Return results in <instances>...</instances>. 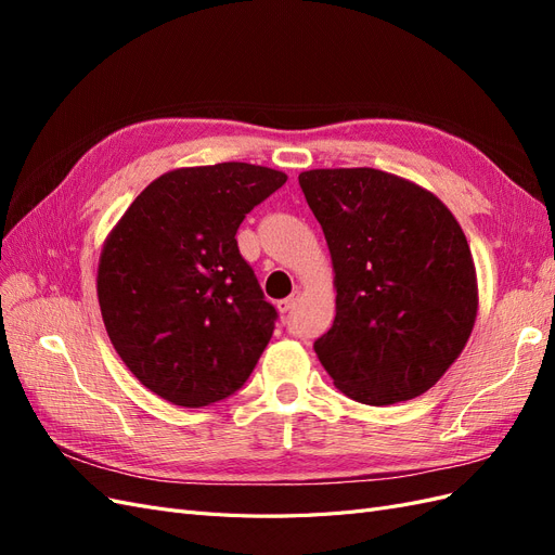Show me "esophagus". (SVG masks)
<instances>
[{
  "label": "esophagus",
  "mask_w": 555,
  "mask_h": 555,
  "mask_svg": "<svg viewBox=\"0 0 555 555\" xmlns=\"http://www.w3.org/2000/svg\"><path fill=\"white\" fill-rule=\"evenodd\" d=\"M298 298H300V292H294L289 298H282V300H278V310L284 314V312H292L294 308H296V304H298Z\"/></svg>",
  "instance_id": "esophagus-1"
}]
</instances>
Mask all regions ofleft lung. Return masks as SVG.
I'll list each match as a JSON object with an SVG mask.
<instances>
[{"instance_id":"1","label":"left lung","mask_w":555,"mask_h":555,"mask_svg":"<svg viewBox=\"0 0 555 555\" xmlns=\"http://www.w3.org/2000/svg\"><path fill=\"white\" fill-rule=\"evenodd\" d=\"M335 273V319L314 340L333 384L363 405L426 393L461 357L479 292L467 238L433 192L377 169L298 176Z\"/></svg>"}]
</instances>
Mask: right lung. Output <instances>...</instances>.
Masks as SVG:
<instances>
[{"instance_id":"right-lung-1","label":"right lung","mask_w":555,"mask_h":555,"mask_svg":"<svg viewBox=\"0 0 555 555\" xmlns=\"http://www.w3.org/2000/svg\"><path fill=\"white\" fill-rule=\"evenodd\" d=\"M284 182L245 162L176 169L108 233L96 271L106 333L137 379L173 405L206 408L238 391L271 340L278 312L236 231Z\"/></svg>"}]
</instances>
